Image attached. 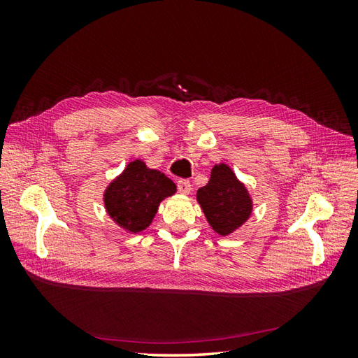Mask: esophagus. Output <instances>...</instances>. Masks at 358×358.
I'll list each match as a JSON object with an SVG mask.
<instances>
[{
    "instance_id": "obj_1",
    "label": "esophagus",
    "mask_w": 358,
    "mask_h": 358,
    "mask_svg": "<svg viewBox=\"0 0 358 358\" xmlns=\"http://www.w3.org/2000/svg\"><path fill=\"white\" fill-rule=\"evenodd\" d=\"M178 189L180 194H183V196H188V194L191 192V182L187 179L178 180Z\"/></svg>"
}]
</instances>
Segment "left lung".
Here are the masks:
<instances>
[{
	"label": "left lung",
	"mask_w": 358,
	"mask_h": 358,
	"mask_svg": "<svg viewBox=\"0 0 358 358\" xmlns=\"http://www.w3.org/2000/svg\"><path fill=\"white\" fill-rule=\"evenodd\" d=\"M197 201L213 231L229 236L252 213V199L234 171L221 162L212 169L208 185L197 191Z\"/></svg>",
	"instance_id": "obj_1"
}]
</instances>
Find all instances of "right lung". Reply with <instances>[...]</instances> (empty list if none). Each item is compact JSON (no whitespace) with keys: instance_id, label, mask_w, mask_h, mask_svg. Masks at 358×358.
<instances>
[{"instance_id":"1","label":"right lung","mask_w":358,"mask_h":358,"mask_svg":"<svg viewBox=\"0 0 358 358\" xmlns=\"http://www.w3.org/2000/svg\"><path fill=\"white\" fill-rule=\"evenodd\" d=\"M176 192L164 173L148 169L142 159L131 161L104 191V208L128 233H140L150 225L159 203Z\"/></svg>"}]
</instances>
